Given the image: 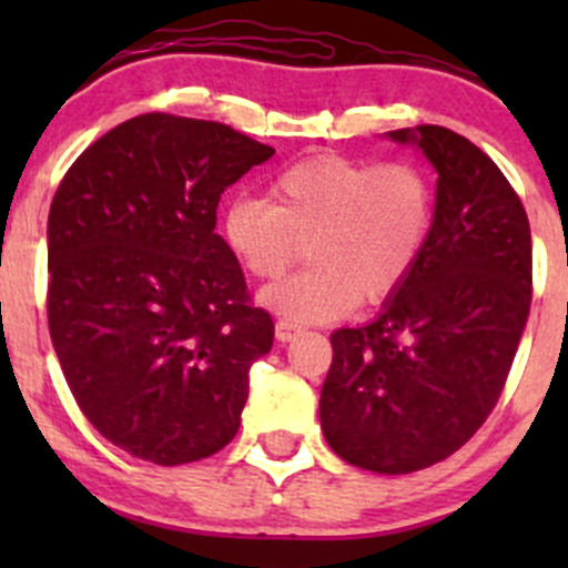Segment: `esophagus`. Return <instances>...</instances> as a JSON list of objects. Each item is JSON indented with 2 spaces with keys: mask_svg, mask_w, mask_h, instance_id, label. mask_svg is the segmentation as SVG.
Instances as JSON below:
<instances>
[{
  "mask_svg": "<svg viewBox=\"0 0 568 568\" xmlns=\"http://www.w3.org/2000/svg\"><path fill=\"white\" fill-rule=\"evenodd\" d=\"M300 332H302V324H296V321H291V318H277V341L288 343V341H294Z\"/></svg>",
  "mask_w": 568,
  "mask_h": 568,
  "instance_id": "1",
  "label": "esophagus"
}]
</instances>
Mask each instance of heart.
Listing matches in <instances>:
<instances>
[{
	"instance_id": "b5f03b06",
	"label": "heart",
	"mask_w": 568,
	"mask_h": 568,
	"mask_svg": "<svg viewBox=\"0 0 568 568\" xmlns=\"http://www.w3.org/2000/svg\"><path fill=\"white\" fill-rule=\"evenodd\" d=\"M268 197L236 200L225 214V239L255 280L283 277L307 244L313 266L263 294L268 307L300 324L387 300L432 233V181L409 159L368 164L318 153L285 168Z\"/></svg>"
}]
</instances>
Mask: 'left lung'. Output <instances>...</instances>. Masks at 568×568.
<instances>
[{"label":"left lung","mask_w":568,"mask_h":568,"mask_svg":"<svg viewBox=\"0 0 568 568\" xmlns=\"http://www.w3.org/2000/svg\"><path fill=\"white\" fill-rule=\"evenodd\" d=\"M390 136L437 170L432 233L379 318L332 332L318 400L329 448L379 475L448 459L484 426L532 296L528 214L500 168L445 125Z\"/></svg>","instance_id":"1"}]
</instances>
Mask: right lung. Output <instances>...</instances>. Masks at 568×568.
Returning a JSON list of instances; mask_svg holds the SVG:
<instances>
[{
    "mask_svg": "<svg viewBox=\"0 0 568 568\" xmlns=\"http://www.w3.org/2000/svg\"><path fill=\"white\" fill-rule=\"evenodd\" d=\"M272 148L148 112L95 140L49 211V332L79 409L125 454L200 462L239 432L274 321L225 239L222 192Z\"/></svg>",
    "mask_w": 568,
    "mask_h": 568,
    "instance_id": "1",
    "label": "right lung"
}]
</instances>
